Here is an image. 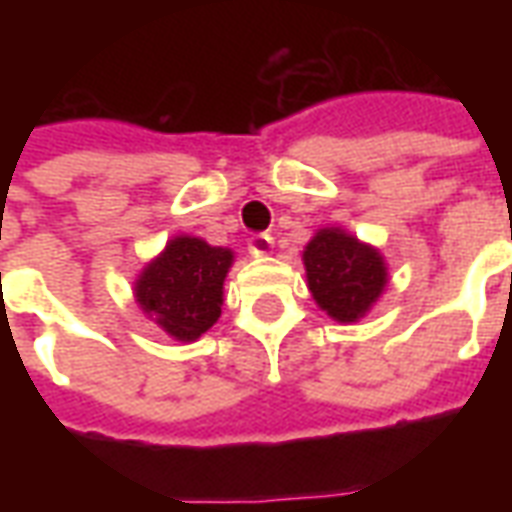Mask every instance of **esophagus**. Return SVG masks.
Instances as JSON below:
<instances>
[{"instance_id":"esophagus-1","label":"esophagus","mask_w":512,"mask_h":512,"mask_svg":"<svg viewBox=\"0 0 512 512\" xmlns=\"http://www.w3.org/2000/svg\"><path fill=\"white\" fill-rule=\"evenodd\" d=\"M271 249H274V238H271V235L257 233L249 238V255L252 257L271 255Z\"/></svg>"}]
</instances>
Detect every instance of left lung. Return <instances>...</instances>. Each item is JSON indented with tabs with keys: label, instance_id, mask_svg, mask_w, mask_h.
<instances>
[{
	"label": "left lung",
	"instance_id": "obj_1",
	"mask_svg": "<svg viewBox=\"0 0 512 512\" xmlns=\"http://www.w3.org/2000/svg\"><path fill=\"white\" fill-rule=\"evenodd\" d=\"M301 260L312 299L337 323L362 321L389 282L381 249L343 227H321L304 246Z\"/></svg>",
	"mask_w": 512,
	"mask_h": 512
}]
</instances>
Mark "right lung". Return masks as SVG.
<instances>
[{"label": "right lung", "instance_id": "add662e5", "mask_svg": "<svg viewBox=\"0 0 512 512\" xmlns=\"http://www.w3.org/2000/svg\"><path fill=\"white\" fill-rule=\"evenodd\" d=\"M235 252L197 235H172L134 279V301L161 332L194 343L219 321Z\"/></svg>", "mask_w": 512, "mask_h": 512}]
</instances>
